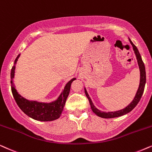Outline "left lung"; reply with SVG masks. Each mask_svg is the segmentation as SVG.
<instances>
[{
  "label": "left lung",
  "instance_id": "left-lung-1",
  "mask_svg": "<svg viewBox=\"0 0 152 152\" xmlns=\"http://www.w3.org/2000/svg\"><path fill=\"white\" fill-rule=\"evenodd\" d=\"M129 42H130V43L131 44V45L133 46V49L134 50L135 56H136L137 64H138L139 69H140V84H139L138 89H137L136 94H135V96L134 98H133L132 102H131L126 107H125V108L123 109H121L120 110L113 111V112H108V113L104 112V111L99 110L98 108H96V107H95L94 104H93L92 99H91L90 96H89L88 92H87L86 88H84L85 93H86V96L88 97L89 102H90L92 110L97 115V116L102 117V118H114V117L122 116V115H124L127 114V113H129V112H131V111L137 106V104H138L140 100L141 97H142L143 92H144L145 83H146V72H145V66L144 62L142 61L140 54V53L138 51V50H137L136 46L133 44V43L131 42V40L129 39Z\"/></svg>",
  "mask_w": 152,
  "mask_h": 152
}]
</instances>
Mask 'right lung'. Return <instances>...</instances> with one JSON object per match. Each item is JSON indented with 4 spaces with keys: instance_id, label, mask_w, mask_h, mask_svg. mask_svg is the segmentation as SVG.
Listing matches in <instances>:
<instances>
[{
    "instance_id": "1",
    "label": "right lung",
    "mask_w": 152,
    "mask_h": 152,
    "mask_svg": "<svg viewBox=\"0 0 152 152\" xmlns=\"http://www.w3.org/2000/svg\"><path fill=\"white\" fill-rule=\"evenodd\" d=\"M20 55L21 54H19L15 59L14 66L11 69V74H10L12 92L13 96L17 105L26 115L35 120L42 121V122H49V121L57 120L60 117L64 109L66 100L69 94L71 85L76 78H73L66 84L57 99L53 102L46 103L39 102L37 101L28 100L19 94V92L16 90L15 84L13 83V79L15 78L16 64L20 57Z\"/></svg>"
}]
</instances>
